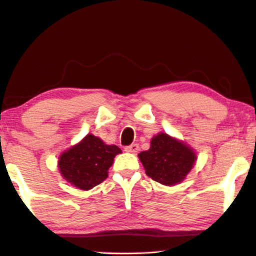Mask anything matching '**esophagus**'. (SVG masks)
<instances>
[{
  "mask_svg": "<svg viewBox=\"0 0 256 256\" xmlns=\"http://www.w3.org/2000/svg\"><path fill=\"white\" fill-rule=\"evenodd\" d=\"M124 150L126 151V152H131V154H136L138 151V144H130V146H126L124 148Z\"/></svg>",
  "mask_w": 256,
  "mask_h": 256,
  "instance_id": "34e87169",
  "label": "esophagus"
}]
</instances>
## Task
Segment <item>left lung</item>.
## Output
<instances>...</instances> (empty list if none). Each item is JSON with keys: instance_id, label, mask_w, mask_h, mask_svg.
Segmentation results:
<instances>
[{"instance_id": "8db88e82", "label": "left lung", "mask_w": 256, "mask_h": 256, "mask_svg": "<svg viewBox=\"0 0 256 256\" xmlns=\"http://www.w3.org/2000/svg\"><path fill=\"white\" fill-rule=\"evenodd\" d=\"M146 175L164 185H175L192 170L196 156L183 142L166 133L151 140L150 149L138 154Z\"/></svg>"}]
</instances>
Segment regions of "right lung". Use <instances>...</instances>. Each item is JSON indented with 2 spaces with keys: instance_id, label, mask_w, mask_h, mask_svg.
I'll return each instance as SVG.
<instances>
[{
  "instance_id": "right-lung-1",
  "label": "right lung",
  "mask_w": 256,
  "mask_h": 256,
  "mask_svg": "<svg viewBox=\"0 0 256 256\" xmlns=\"http://www.w3.org/2000/svg\"><path fill=\"white\" fill-rule=\"evenodd\" d=\"M120 152L118 146H107L88 134L80 144L60 154L58 168L68 183L88 190L107 178L114 157Z\"/></svg>"
}]
</instances>
